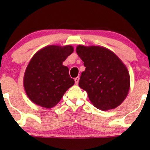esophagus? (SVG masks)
Masks as SVG:
<instances>
[{
	"label": "esophagus",
	"instance_id": "esophagus-1",
	"mask_svg": "<svg viewBox=\"0 0 150 150\" xmlns=\"http://www.w3.org/2000/svg\"><path fill=\"white\" fill-rule=\"evenodd\" d=\"M79 79H80L79 77H76V78H75V79H74V81H75L76 85H78V83H79Z\"/></svg>",
	"mask_w": 150,
	"mask_h": 150
}]
</instances>
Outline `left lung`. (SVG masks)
<instances>
[{
	"mask_svg": "<svg viewBox=\"0 0 150 150\" xmlns=\"http://www.w3.org/2000/svg\"><path fill=\"white\" fill-rule=\"evenodd\" d=\"M76 52L84 62L79 87L87 91L95 107L102 110L120 106L128 95L130 74L124 63L109 49L79 45Z\"/></svg>",
	"mask_w": 150,
	"mask_h": 150,
	"instance_id": "1",
	"label": "left lung"
}]
</instances>
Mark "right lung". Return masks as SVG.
Masks as SVG:
<instances>
[{
  "mask_svg": "<svg viewBox=\"0 0 150 150\" xmlns=\"http://www.w3.org/2000/svg\"><path fill=\"white\" fill-rule=\"evenodd\" d=\"M74 51L72 46H47L33 55L24 76V87L28 98L46 108L59 103L65 91L74 84L63 62Z\"/></svg>",
  "mask_w": 150,
  "mask_h": 150,
  "instance_id": "obj_1",
  "label": "right lung"
}]
</instances>
